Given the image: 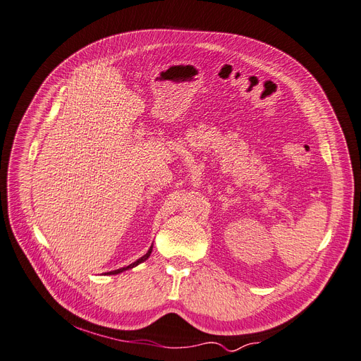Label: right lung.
<instances>
[{
    "mask_svg": "<svg viewBox=\"0 0 361 361\" xmlns=\"http://www.w3.org/2000/svg\"><path fill=\"white\" fill-rule=\"evenodd\" d=\"M152 249H153V245L150 246V249L147 250V252L142 257V258H138L137 261H134L133 264H130V265H127V267H122V269H118V270H114V271H107V273H104V274H107V276H112V274H119V273H122V271H127V270H130V269H134V267H137L138 264H142V262H145L149 257H150V254H152Z\"/></svg>",
    "mask_w": 361,
    "mask_h": 361,
    "instance_id": "obj_1",
    "label": "right lung"
}]
</instances>
